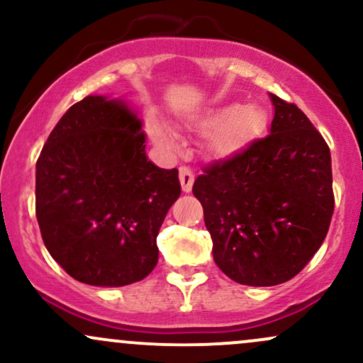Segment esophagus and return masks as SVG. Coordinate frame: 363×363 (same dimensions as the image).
Listing matches in <instances>:
<instances>
[{"label": "esophagus", "instance_id": "obj_1", "mask_svg": "<svg viewBox=\"0 0 363 363\" xmlns=\"http://www.w3.org/2000/svg\"><path fill=\"white\" fill-rule=\"evenodd\" d=\"M179 181H181L182 191H184V193H189L194 184V174L191 172V169L181 167V170H179Z\"/></svg>", "mask_w": 363, "mask_h": 363}]
</instances>
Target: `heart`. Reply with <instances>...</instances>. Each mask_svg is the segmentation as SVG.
<instances>
[{"label":"heart","mask_w":363,"mask_h":363,"mask_svg":"<svg viewBox=\"0 0 363 363\" xmlns=\"http://www.w3.org/2000/svg\"><path fill=\"white\" fill-rule=\"evenodd\" d=\"M266 123V112L256 104H223L199 118V126L210 129L206 135V150L218 158H230L242 152L264 131ZM148 131L158 145L170 147L174 143V133L158 119L150 121Z\"/></svg>","instance_id":"b5f03b06"}]
</instances>
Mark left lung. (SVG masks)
<instances>
[{"instance_id": "obj_1", "label": "left lung", "mask_w": 363, "mask_h": 363, "mask_svg": "<svg viewBox=\"0 0 363 363\" xmlns=\"http://www.w3.org/2000/svg\"><path fill=\"white\" fill-rule=\"evenodd\" d=\"M269 99V135L205 169L193 186L216 266L251 286L280 285L301 273L335 210L326 141L295 104Z\"/></svg>"}]
</instances>
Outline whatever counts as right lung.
<instances>
[{
    "label": "right lung",
    "instance_id": "add662e5",
    "mask_svg": "<svg viewBox=\"0 0 363 363\" xmlns=\"http://www.w3.org/2000/svg\"><path fill=\"white\" fill-rule=\"evenodd\" d=\"M141 128L124 99L89 95L66 111L37 160L43 240L86 285H131L157 266L158 230L181 184L177 169L148 160Z\"/></svg>",
    "mask_w": 363,
    "mask_h": 363
}]
</instances>
